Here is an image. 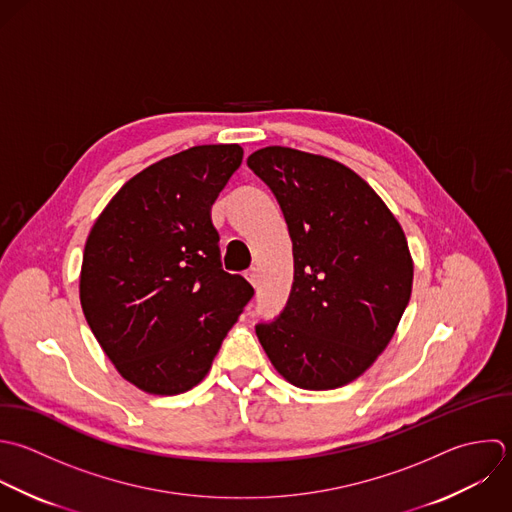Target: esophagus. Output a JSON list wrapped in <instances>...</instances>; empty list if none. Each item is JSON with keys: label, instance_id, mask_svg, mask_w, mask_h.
<instances>
[{"label": "esophagus", "instance_id": "esophagus-1", "mask_svg": "<svg viewBox=\"0 0 512 512\" xmlns=\"http://www.w3.org/2000/svg\"><path fill=\"white\" fill-rule=\"evenodd\" d=\"M247 281L251 283V287H257V281H259V275H257V269H251V271H247Z\"/></svg>", "mask_w": 512, "mask_h": 512}]
</instances>
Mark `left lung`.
<instances>
[{"mask_svg": "<svg viewBox=\"0 0 512 512\" xmlns=\"http://www.w3.org/2000/svg\"><path fill=\"white\" fill-rule=\"evenodd\" d=\"M247 165L277 197L293 243L283 313L255 333L275 371L307 391L359 379L387 349L413 291L405 231L347 165L283 145Z\"/></svg>", "mask_w": 512, "mask_h": 512, "instance_id": "8db88e82", "label": "left lung"}]
</instances>
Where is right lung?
<instances>
[{
    "label": "right lung",
    "instance_id": "1",
    "mask_svg": "<svg viewBox=\"0 0 512 512\" xmlns=\"http://www.w3.org/2000/svg\"><path fill=\"white\" fill-rule=\"evenodd\" d=\"M243 147L195 145L133 175L95 219L79 301L117 373L149 395H181L211 369L253 287L221 269L211 207Z\"/></svg>",
    "mask_w": 512,
    "mask_h": 512
}]
</instances>
